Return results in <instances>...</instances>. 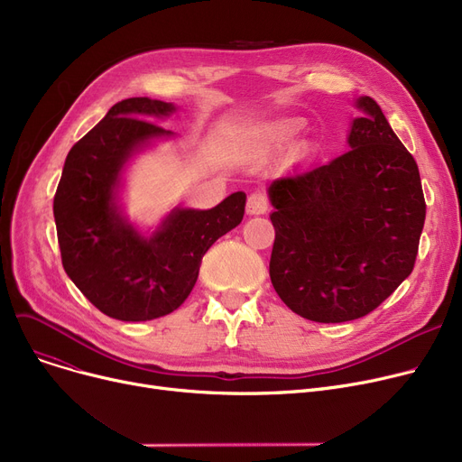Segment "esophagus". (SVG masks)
<instances>
[{
    "instance_id": "esophagus-1",
    "label": "esophagus",
    "mask_w": 462,
    "mask_h": 462,
    "mask_svg": "<svg viewBox=\"0 0 462 462\" xmlns=\"http://www.w3.org/2000/svg\"><path fill=\"white\" fill-rule=\"evenodd\" d=\"M270 208V200L265 197V192L262 190H254L253 194H249L247 199V213L249 215H263Z\"/></svg>"
}]
</instances>
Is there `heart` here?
Listing matches in <instances>:
<instances>
[{"instance_id": "heart-1", "label": "heart", "mask_w": 462, "mask_h": 462, "mask_svg": "<svg viewBox=\"0 0 462 462\" xmlns=\"http://www.w3.org/2000/svg\"><path fill=\"white\" fill-rule=\"evenodd\" d=\"M296 131H298V127L282 125V129H279V131H275L273 134H270V138H272V142L281 143V142H284V140H288V138H292V136L296 134Z\"/></svg>"}]
</instances>
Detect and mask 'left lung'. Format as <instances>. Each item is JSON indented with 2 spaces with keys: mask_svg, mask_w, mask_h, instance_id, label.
<instances>
[{
  "mask_svg": "<svg viewBox=\"0 0 462 462\" xmlns=\"http://www.w3.org/2000/svg\"><path fill=\"white\" fill-rule=\"evenodd\" d=\"M350 152L270 185V277L300 317H365L411 273L425 223L420 170L371 97L357 99Z\"/></svg>",
  "mask_w": 462,
  "mask_h": 462,
  "instance_id": "1",
  "label": "left lung"
}]
</instances>
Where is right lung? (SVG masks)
Masks as SVG:
<instances>
[{"label": "right lung", "mask_w": 462, "mask_h": 462, "mask_svg": "<svg viewBox=\"0 0 462 462\" xmlns=\"http://www.w3.org/2000/svg\"><path fill=\"white\" fill-rule=\"evenodd\" d=\"M174 110L150 97L116 103L70 148L54 197L63 270L116 320L145 322L176 310L197 282L208 249L245 213V192H234L211 209H174L150 237L119 213L116 192L125 162L150 140L172 134L142 117Z\"/></svg>", "instance_id": "1"}]
</instances>
